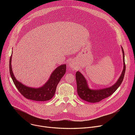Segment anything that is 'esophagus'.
Instances as JSON below:
<instances>
[{"label": "esophagus", "instance_id": "esophagus-1", "mask_svg": "<svg viewBox=\"0 0 135 135\" xmlns=\"http://www.w3.org/2000/svg\"><path fill=\"white\" fill-rule=\"evenodd\" d=\"M70 67H74V66H73V64H70Z\"/></svg>", "mask_w": 135, "mask_h": 135}]
</instances>
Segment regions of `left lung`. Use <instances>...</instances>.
I'll return each instance as SVG.
<instances>
[{
  "label": "left lung",
  "mask_w": 135,
  "mask_h": 135,
  "mask_svg": "<svg viewBox=\"0 0 135 135\" xmlns=\"http://www.w3.org/2000/svg\"><path fill=\"white\" fill-rule=\"evenodd\" d=\"M123 56V70L120 78L114 85L112 86L100 90H91L88 88L87 82L84 77L79 71L76 73V80L77 83V91L79 97L83 100L88 102L94 103L99 102L103 99L106 98L111 95L122 83L126 71V64L124 62V53L122 47Z\"/></svg>",
  "instance_id": "1"
}]
</instances>
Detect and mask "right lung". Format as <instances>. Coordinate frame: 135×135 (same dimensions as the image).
Here are the masks:
<instances>
[{
	"instance_id": "right-lung-1",
	"label": "right lung",
	"mask_w": 135,
	"mask_h": 135,
	"mask_svg": "<svg viewBox=\"0 0 135 135\" xmlns=\"http://www.w3.org/2000/svg\"><path fill=\"white\" fill-rule=\"evenodd\" d=\"M12 54L9 60V73L14 84L18 91L28 99L40 102L50 100L54 95L57 84L66 73V65H61L56 68L52 73L50 79L43 86L38 89L31 88L23 85L15 78L12 70Z\"/></svg>"
}]
</instances>
